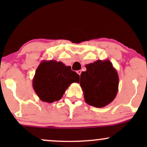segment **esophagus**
<instances>
[{
	"instance_id": "esophagus-1",
	"label": "esophagus",
	"mask_w": 147,
	"mask_h": 147,
	"mask_svg": "<svg viewBox=\"0 0 147 147\" xmlns=\"http://www.w3.org/2000/svg\"><path fill=\"white\" fill-rule=\"evenodd\" d=\"M77 74H78V75H79V76H80V75H81V73H82V70H77Z\"/></svg>"
}]
</instances>
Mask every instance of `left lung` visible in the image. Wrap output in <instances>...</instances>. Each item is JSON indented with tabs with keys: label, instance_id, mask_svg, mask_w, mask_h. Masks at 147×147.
Here are the masks:
<instances>
[{
	"label": "left lung",
	"instance_id": "8db88e82",
	"mask_svg": "<svg viewBox=\"0 0 147 147\" xmlns=\"http://www.w3.org/2000/svg\"><path fill=\"white\" fill-rule=\"evenodd\" d=\"M86 70L81 74L80 86L85 102L97 108L107 106L115 98L118 91L119 77L109 59L97 60L86 65Z\"/></svg>",
	"mask_w": 147,
	"mask_h": 147
}]
</instances>
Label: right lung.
Wrapping results in <instances>:
<instances>
[{"label": "right lung", "mask_w": 147, "mask_h": 147, "mask_svg": "<svg viewBox=\"0 0 147 147\" xmlns=\"http://www.w3.org/2000/svg\"><path fill=\"white\" fill-rule=\"evenodd\" d=\"M79 76L61 61L43 60L35 72L32 86L41 101L47 103L61 99L70 84L79 83Z\"/></svg>", "instance_id": "obj_1"}]
</instances>
